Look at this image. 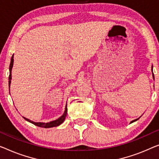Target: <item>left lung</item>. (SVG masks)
<instances>
[{"label":"left lung","mask_w":159,"mask_h":159,"mask_svg":"<svg viewBox=\"0 0 159 159\" xmlns=\"http://www.w3.org/2000/svg\"><path fill=\"white\" fill-rule=\"evenodd\" d=\"M153 68V67H152ZM152 71H153V70H152ZM153 79H154V75H153ZM139 119V118H137V119H136V120H132V121L131 122V123H133V122H134V121H136V120H138Z\"/></svg>","instance_id":"1"}]
</instances>
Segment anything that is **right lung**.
<instances>
[{"label": "right lung", "instance_id": "obj_1", "mask_svg": "<svg viewBox=\"0 0 159 159\" xmlns=\"http://www.w3.org/2000/svg\"><path fill=\"white\" fill-rule=\"evenodd\" d=\"M13 56H12L11 58V63H10V66H9V70H10V74H9V78H8V84H9V88H10V84H11V70H12V68H13ZM66 114H67V106H66V108H65V112L63 113V115L62 116H61L59 118H58L57 120H53V121H51L49 123H41V122H39V123H35L32 121V120H30L29 119H28V118H24L25 120H26L27 121L31 123V124H34L35 125H37V126H39V127H42V128H51V127H56V126H58L60 124H62V123L65 120V118L66 116Z\"/></svg>", "mask_w": 159, "mask_h": 159}]
</instances>
